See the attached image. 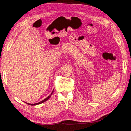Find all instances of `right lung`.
Wrapping results in <instances>:
<instances>
[{
    "mask_svg": "<svg viewBox=\"0 0 131 131\" xmlns=\"http://www.w3.org/2000/svg\"><path fill=\"white\" fill-rule=\"evenodd\" d=\"M53 91L52 92V93H51V94L49 96H48L47 97V98H46L45 100H42V101H41V102H39V103H35V104H30V103H27V104H28V105H38V104H41V103H43V102H45V101H46L47 100H48L50 98V97L51 96V95L52 94V93H53Z\"/></svg>",
    "mask_w": 131,
    "mask_h": 131,
    "instance_id": "right-lung-1",
    "label": "right lung"
}]
</instances>
